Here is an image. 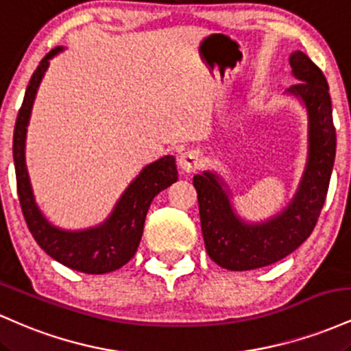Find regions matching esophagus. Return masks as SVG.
Instances as JSON below:
<instances>
[{
	"label": "esophagus",
	"mask_w": 351,
	"mask_h": 351,
	"mask_svg": "<svg viewBox=\"0 0 351 351\" xmlns=\"http://www.w3.org/2000/svg\"><path fill=\"white\" fill-rule=\"evenodd\" d=\"M178 165L183 171L193 173L203 165V158H201V153L198 150H186L180 155Z\"/></svg>",
	"instance_id": "1"
}]
</instances>
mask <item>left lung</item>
Listing matches in <instances>:
<instances>
[{
    "label": "left lung",
    "instance_id": "obj_1",
    "mask_svg": "<svg viewBox=\"0 0 351 351\" xmlns=\"http://www.w3.org/2000/svg\"><path fill=\"white\" fill-rule=\"evenodd\" d=\"M289 62L299 82L285 94L307 112V162L287 206L269 219L251 223L237 215L231 189L216 171L193 178L206 252L228 271L265 267L295 251L315 228L327 196L337 148L327 79L302 51H293Z\"/></svg>",
    "mask_w": 351,
    "mask_h": 351
}]
</instances>
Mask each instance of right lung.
<instances>
[{
  "label": "right lung",
  "instance_id": "obj_1",
  "mask_svg": "<svg viewBox=\"0 0 351 351\" xmlns=\"http://www.w3.org/2000/svg\"><path fill=\"white\" fill-rule=\"evenodd\" d=\"M54 47L44 56L27 84L19 108L13 135V158L16 184L27 228L46 254L66 267L84 274H107L117 271L135 256L143 234L145 217L153 198L178 180L175 156L165 155L148 163L125 188L110 215L104 223L79 231L54 226L36 203L29 173L26 167V135L31 112L49 60L62 52Z\"/></svg>",
  "mask_w": 351,
  "mask_h": 351
}]
</instances>
